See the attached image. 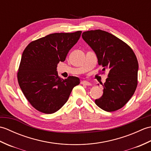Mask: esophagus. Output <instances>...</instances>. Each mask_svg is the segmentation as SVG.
Listing matches in <instances>:
<instances>
[{"label": "esophagus", "mask_w": 151, "mask_h": 151, "mask_svg": "<svg viewBox=\"0 0 151 151\" xmlns=\"http://www.w3.org/2000/svg\"><path fill=\"white\" fill-rule=\"evenodd\" d=\"M81 84L86 85V86H91V83L88 82V81H83L81 82Z\"/></svg>", "instance_id": "34e87169"}]
</instances>
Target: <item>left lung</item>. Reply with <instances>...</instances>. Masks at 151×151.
<instances>
[{
  "label": "left lung",
  "instance_id": "left-lung-1",
  "mask_svg": "<svg viewBox=\"0 0 151 151\" xmlns=\"http://www.w3.org/2000/svg\"><path fill=\"white\" fill-rule=\"evenodd\" d=\"M82 37L94 51L102 70H109L103 95L95 104L106 111L117 110L136 91L139 65L135 54L127 43L104 30L86 31Z\"/></svg>",
  "mask_w": 151,
  "mask_h": 151
}]
</instances>
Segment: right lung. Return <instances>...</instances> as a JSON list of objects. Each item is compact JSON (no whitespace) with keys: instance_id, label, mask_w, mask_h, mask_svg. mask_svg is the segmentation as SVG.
Instances as JSON below:
<instances>
[{"instance_id":"obj_1","label":"right lung","mask_w":151,"mask_h":151,"mask_svg":"<svg viewBox=\"0 0 151 151\" xmlns=\"http://www.w3.org/2000/svg\"><path fill=\"white\" fill-rule=\"evenodd\" d=\"M81 33L51 34L25 48L17 73L18 82L25 97L37 110L47 114L59 110L73 88L80 84L76 76L60 78L56 68L58 63L65 61Z\"/></svg>"}]
</instances>
